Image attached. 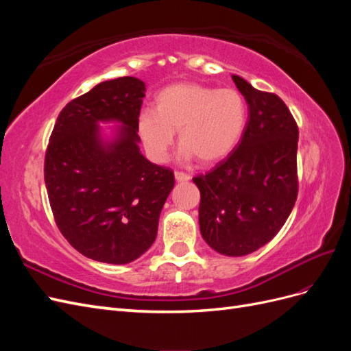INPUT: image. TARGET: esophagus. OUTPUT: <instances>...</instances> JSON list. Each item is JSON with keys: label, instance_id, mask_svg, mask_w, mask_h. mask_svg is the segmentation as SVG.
<instances>
[{"label": "esophagus", "instance_id": "1", "mask_svg": "<svg viewBox=\"0 0 351 351\" xmlns=\"http://www.w3.org/2000/svg\"><path fill=\"white\" fill-rule=\"evenodd\" d=\"M174 177L177 182H187V180H190V176L184 171H174Z\"/></svg>", "mask_w": 351, "mask_h": 351}]
</instances>
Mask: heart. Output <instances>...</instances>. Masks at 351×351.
<instances>
[{
	"instance_id": "1",
	"label": "heart",
	"mask_w": 351,
	"mask_h": 351,
	"mask_svg": "<svg viewBox=\"0 0 351 351\" xmlns=\"http://www.w3.org/2000/svg\"><path fill=\"white\" fill-rule=\"evenodd\" d=\"M247 123V104L232 88L215 89L204 84L176 83L156 95L155 111L145 110L137 130L154 161L167 159L178 132L183 156L215 162L240 142Z\"/></svg>"
}]
</instances>
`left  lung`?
I'll use <instances>...</instances> for the list:
<instances>
[{
    "mask_svg": "<svg viewBox=\"0 0 351 351\" xmlns=\"http://www.w3.org/2000/svg\"><path fill=\"white\" fill-rule=\"evenodd\" d=\"M249 105L240 143L210 171L197 174L202 237L226 256H244L272 240L299 193V127L284 101L231 76Z\"/></svg>",
    "mask_w": 351,
    "mask_h": 351,
    "instance_id": "left-lung-1",
    "label": "left lung"
}]
</instances>
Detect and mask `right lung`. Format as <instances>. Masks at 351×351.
Segmentation results:
<instances>
[{"instance_id": "1", "label": "right lung", "mask_w": 351, "mask_h": 351, "mask_svg": "<svg viewBox=\"0 0 351 351\" xmlns=\"http://www.w3.org/2000/svg\"><path fill=\"white\" fill-rule=\"evenodd\" d=\"M145 83L119 77L97 84L61 110L45 152L49 205L61 234L83 256L129 263L149 249L174 187L171 168L147 161L137 143ZM120 121L104 145L98 121Z\"/></svg>"}]
</instances>
